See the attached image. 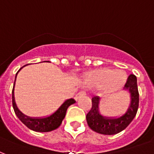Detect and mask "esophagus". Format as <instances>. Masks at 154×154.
<instances>
[{
    "mask_svg": "<svg viewBox=\"0 0 154 154\" xmlns=\"http://www.w3.org/2000/svg\"><path fill=\"white\" fill-rule=\"evenodd\" d=\"M85 95H86V92H84V91H81V92H78V93L75 95V99L77 100L79 98H80L81 97H84V96H85Z\"/></svg>",
    "mask_w": 154,
    "mask_h": 154,
    "instance_id": "obj_1",
    "label": "esophagus"
}]
</instances>
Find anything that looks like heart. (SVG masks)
Returning a JSON list of instances; mask_svg holds the SVG:
<instances>
[{
	"instance_id": "obj_1",
	"label": "heart",
	"mask_w": 154,
	"mask_h": 154,
	"mask_svg": "<svg viewBox=\"0 0 154 154\" xmlns=\"http://www.w3.org/2000/svg\"><path fill=\"white\" fill-rule=\"evenodd\" d=\"M88 82L97 85L107 84L109 90L115 91L122 88L125 84L127 76L120 70L114 71L111 69H100L88 75Z\"/></svg>"
}]
</instances>
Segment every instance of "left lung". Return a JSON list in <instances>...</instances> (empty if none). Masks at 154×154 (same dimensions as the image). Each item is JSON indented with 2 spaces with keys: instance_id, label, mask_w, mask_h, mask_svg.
<instances>
[{
  "instance_id": "1",
  "label": "left lung",
  "mask_w": 154,
  "mask_h": 154,
  "mask_svg": "<svg viewBox=\"0 0 154 154\" xmlns=\"http://www.w3.org/2000/svg\"><path fill=\"white\" fill-rule=\"evenodd\" d=\"M126 90L130 92L131 104L128 110L119 118H107L99 112V97L92 98V108L87 114L86 119L89 128L103 135H114L122 131L130 124L136 116L139 107V92L136 76L131 74L125 84Z\"/></svg>"
}]
</instances>
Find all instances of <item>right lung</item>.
Here are the masks:
<instances>
[{
    "instance_id": "1",
    "label": "right lung",
    "mask_w": 154,
    "mask_h": 154,
    "mask_svg": "<svg viewBox=\"0 0 154 154\" xmlns=\"http://www.w3.org/2000/svg\"><path fill=\"white\" fill-rule=\"evenodd\" d=\"M22 68L23 67H21L18 70V71ZM18 71L16 73V76H17V74L18 73ZM16 76L12 91V104L14 113H15V114L17 115L18 119H20L21 122H23L24 125L26 126L29 129L35 131H38V132H47V131H54L55 129H57V128L61 125L62 120L64 119L68 107L70 105L75 103V100L72 99V98H70L69 100H66L64 103L62 104V106H60L58 109L55 113L51 114L50 116L46 117V118H31V117L26 116V115H24L18 109L17 106H16L15 100H14V89Z\"/></svg>"
}]
</instances>
